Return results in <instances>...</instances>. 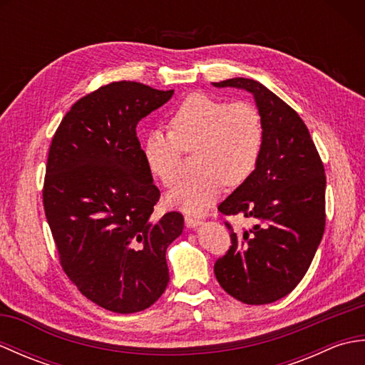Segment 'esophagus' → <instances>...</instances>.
<instances>
[{"mask_svg": "<svg viewBox=\"0 0 365 365\" xmlns=\"http://www.w3.org/2000/svg\"><path fill=\"white\" fill-rule=\"evenodd\" d=\"M200 222H202V220H200V216L185 215V224H187L188 227H197Z\"/></svg>", "mask_w": 365, "mask_h": 365, "instance_id": "34e87169", "label": "esophagus"}]
</instances>
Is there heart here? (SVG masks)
I'll use <instances>...</instances> for the list:
<instances>
[{"instance_id":"heart-1","label":"heart","mask_w":365,"mask_h":365,"mask_svg":"<svg viewBox=\"0 0 365 365\" xmlns=\"http://www.w3.org/2000/svg\"><path fill=\"white\" fill-rule=\"evenodd\" d=\"M170 131H152L144 143L150 173L173 188L182 178L183 152H196L199 174L170 191L168 202L187 212H204L226 187H238L259 165L263 149V120L252 103L196 92L175 108Z\"/></svg>"}]
</instances>
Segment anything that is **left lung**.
Segmentation results:
<instances>
[{"mask_svg":"<svg viewBox=\"0 0 365 365\" xmlns=\"http://www.w3.org/2000/svg\"><path fill=\"white\" fill-rule=\"evenodd\" d=\"M213 86L251 92L265 133L254 174L218 205L222 215H242L254 226L235 234L226 221L232 245L215 262V276L245 304H269L301 282L322 242L323 161L298 113L263 84L230 78Z\"/></svg>","mask_w":365,"mask_h":365,"instance_id":"obj_1","label":"left lung"}]
</instances>
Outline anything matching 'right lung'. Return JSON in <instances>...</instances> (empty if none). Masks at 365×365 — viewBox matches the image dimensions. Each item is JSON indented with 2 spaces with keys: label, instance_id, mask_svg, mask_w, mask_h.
<instances>
[{
  "label": "right lung",
  "instance_id": "right-lung-1",
  "mask_svg": "<svg viewBox=\"0 0 365 365\" xmlns=\"http://www.w3.org/2000/svg\"><path fill=\"white\" fill-rule=\"evenodd\" d=\"M114 81L73 103L54 133L43 210L59 263L72 284L115 314L150 307L169 282L166 250L183 216H152L160 190L136 136L138 122L173 97Z\"/></svg>",
  "mask_w": 365,
  "mask_h": 365
}]
</instances>
